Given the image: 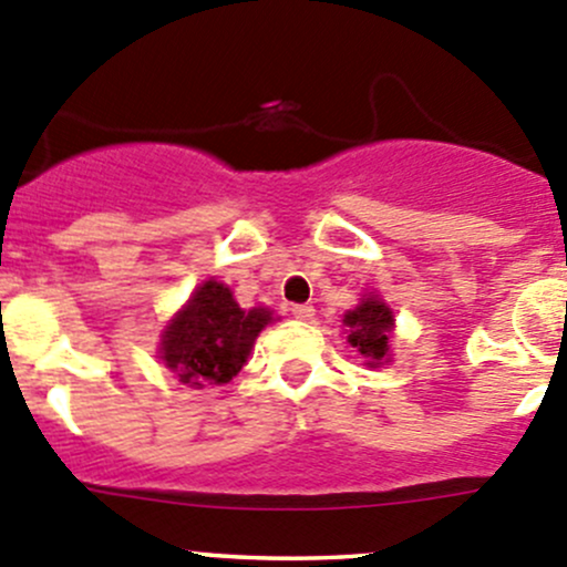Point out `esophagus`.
<instances>
[{
    "instance_id": "34e87169",
    "label": "esophagus",
    "mask_w": 567,
    "mask_h": 567,
    "mask_svg": "<svg viewBox=\"0 0 567 567\" xmlns=\"http://www.w3.org/2000/svg\"><path fill=\"white\" fill-rule=\"evenodd\" d=\"M290 316L299 318V320H312V318H316V307H312V305H293V307H290Z\"/></svg>"
}]
</instances>
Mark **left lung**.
I'll return each mask as SVG.
<instances>
[{"instance_id":"8db88e82","label":"left lung","mask_w":567,"mask_h":567,"mask_svg":"<svg viewBox=\"0 0 567 567\" xmlns=\"http://www.w3.org/2000/svg\"><path fill=\"white\" fill-rule=\"evenodd\" d=\"M348 331V342L364 357V364L379 368L390 362V334L394 329V316L379 296H364L353 310L342 318Z\"/></svg>"}]
</instances>
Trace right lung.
Here are the masks:
<instances>
[{
  "label": "right lung",
  "instance_id": "add662e5",
  "mask_svg": "<svg viewBox=\"0 0 567 567\" xmlns=\"http://www.w3.org/2000/svg\"><path fill=\"white\" fill-rule=\"evenodd\" d=\"M271 310H241L227 285L208 279L199 285L164 329L158 357L183 384H227L247 364L257 334L271 323Z\"/></svg>",
  "mask_w": 567,
  "mask_h": 567
}]
</instances>
